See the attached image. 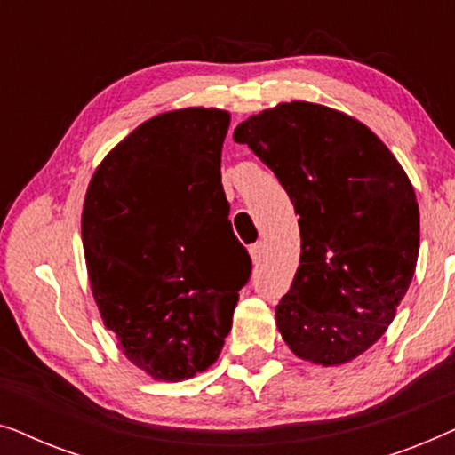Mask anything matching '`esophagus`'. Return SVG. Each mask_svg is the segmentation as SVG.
Returning <instances> with one entry per match:
<instances>
[{"label":"esophagus","instance_id":"34e87169","mask_svg":"<svg viewBox=\"0 0 455 455\" xmlns=\"http://www.w3.org/2000/svg\"><path fill=\"white\" fill-rule=\"evenodd\" d=\"M251 257H252L254 265L260 263V259H263V244H260V242H257V244L251 246Z\"/></svg>","mask_w":455,"mask_h":455}]
</instances>
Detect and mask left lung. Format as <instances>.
Segmentation results:
<instances>
[{
    "mask_svg": "<svg viewBox=\"0 0 455 455\" xmlns=\"http://www.w3.org/2000/svg\"><path fill=\"white\" fill-rule=\"evenodd\" d=\"M234 140L300 215V267L275 308L283 341L315 364L350 363L385 333L412 282L420 217L406 172L364 124L307 101L251 116Z\"/></svg>",
    "mask_w": 455,
    "mask_h": 455,
    "instance_id": "1",
    "label": "left lung"
}]
</instances>
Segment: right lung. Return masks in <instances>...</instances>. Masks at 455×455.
I'll return each instance as SVG.
<instances>
[{"label":"right lung","instance_id":"obj_1","mask_svg":"<svg viewBox=\"0 0 455 455\" xmlns=\"http://www.w3.org/2000/svg\"><path fill=\"white\" fill-rule=\"evenodd\" d=\"M228 128L221 109L155 116L103 159L84 196L99 313L130 363L161 381L215 363L251 279L221 186Z\"/></svg>","mask_w":455,"mask_h":455}]
</instances>
